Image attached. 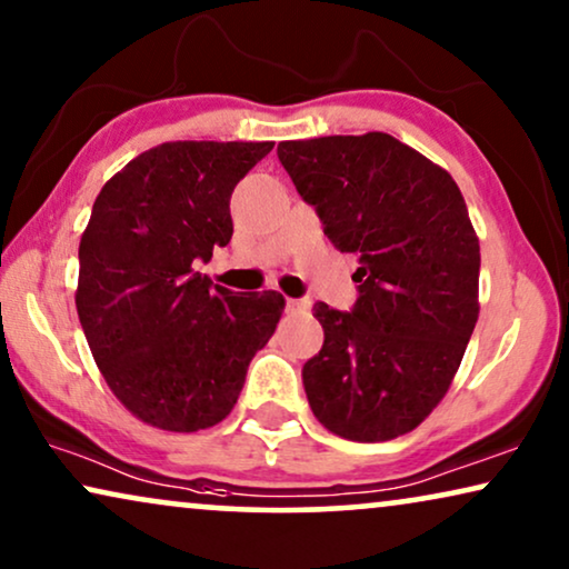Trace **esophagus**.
<instances>
[{
	"label": "esophagus",
	"instance_id": "1",
	"mask_svg": "<svg viewBox=\"0 0 569 569\" xmlns=\"http://www.w3.org/2000/svg\"><path fill=\"white\" fill-rule=\"evenodd\" d=\"M308 308V302L306 300H287V310H290V313H302V310Z\"/></svg>",
	"mask_w": 569,
	"mask_h": 569
}]
</instances>
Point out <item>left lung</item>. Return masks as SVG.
Returning a JSON list of instances; mask_svg holds the SVG:
<instances>
[{
  "label": "left lung",
  "instance_id": "1",
  "mask_svg": "<svg viewBox=\"0 0 569 569\" xmlns=\"http://www.w3.org/2000/svg\"><path fill=\"white\" fill-rule=\"evenodd\" d=\"M323 232L355 253L352 313L316 302L323 347L302 368L308 403L339 438L380 442L432 415L479 318V238L446 168L383 131L279 142Z\"/></svg>",
  "mask_w": 569,
  "mask_h": 569
}]
</instances>
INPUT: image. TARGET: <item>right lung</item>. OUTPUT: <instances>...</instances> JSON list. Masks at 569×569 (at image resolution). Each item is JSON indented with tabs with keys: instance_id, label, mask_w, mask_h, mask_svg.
<instances>
[{
	"instance_id": "obj_1",
	"label": "right lung",
	"mask_w": 569,
	"mask_h": 569,
	"mask_svg": "<svg viewBox=\"0 0 569 569\" xmlns=\"http://www.w3.org/2000/svg\"><path fill=\"white\" fill-rule=\"evenodd\" d=\"M274 142H162L100 189L80 240L77 316L116 399L197 432L236 407L284 298L230 292L197 263L232 238L230 193Z\"/></svg>"
}]
</instances>
